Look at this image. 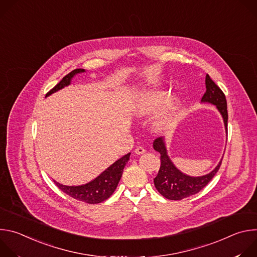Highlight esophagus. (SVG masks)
<instances>
[{"instance_id":"34e87169","label":"esophagus","mask_w":257,"mask_h":257,"mask_svg":"<svg viewBox=\"0 0 257 257\" xmlns=\"http://www.w3.org/2000/svg\"><path fill=\"white\" fill-rule=\"evenodd\" d=\"M134 153H135L136 155H143V154L145 153V150H144L143 148H141V146H138V148L135 149Z\"/></svg>"}]
</instances>
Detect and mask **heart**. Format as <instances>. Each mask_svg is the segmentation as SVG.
Returning a JSON list of instances; mask_svg holds the SVG:
<instances>
[{
    "mask_svg": "<svg viewBox=\"0 0 257 257\" xmlns=\"http://www.w3.org/2000/svg\"><path fill=\"white\" fill-rule=\"evenodd\" d=\"M168 92L162 89H151L136 94L131 103V112L137 117H149L157 114L153 127L156 131L161 132L169 129L176 121L180 107L181 99L174 97L167 105Z\"/></svg>",
    "mask_w": 257,
    "mask_h": 257,
    "instance_id": "obj_1",
    "label": "heart"
}]
</instances>
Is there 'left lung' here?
Wrapping results in <instances>:
<instances>
[{
	"instance_id": "left-lung-1",
	"label": "left lung",
	"mask_w": 257,
	"mask_h": 257,
	"mask_svg": "<svg viewBox=\"0 0 257 257\" xmlns=\"http://www.w3.org/2000/svg\"><path fill=\"white\" fill-rule=\"evenodd\" d=\"M205 88L206 91L201 98V102L215 105L223 118L226 133H228L227 100L224 92L211 80L208 74L205 76ZM154 150L161 154V168L157 177L154 179L155 186L164 197L170 200H181L198 193L217 173L223 160L221 159L216 167L208 174L193 177L181 172L172 162L168 155L165 137L155 139Z\"/></svg>"
}]
</instances>
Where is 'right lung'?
Instances as JSON below:
<instances>
[{
	"instance_id": "add662e5",
	"label": "right lung",
	"mask_w": 257,
	"mask_h": 257,
	"mask_svg": "<svg viewBox=\"0 0 257 257\" xmlns=\"http://www.w3.org/2000/svg\"><path fill=\"white\" fill-rule=\"evenodd\" d=\"M84 72H86L84 69L73 70L72 72L69 73V74H67L51 91L47 93L46 97L63 89L64 87L69 86L73 78H74L77 74H81V73H84ZM130 155L131 153L127 154L126 156L116 161L114 164H112L108 168H106L103 172H101L96 178L86 183V184H82L78 186H67V185L61 184V183L55 180L54 182L63 192H65L67 195L75 198L77 200L84 201L90 204L102 202L111 196L116 190L118 183L122 177L123 170L129 161Z\"/></svg>"
}]
</instances>
